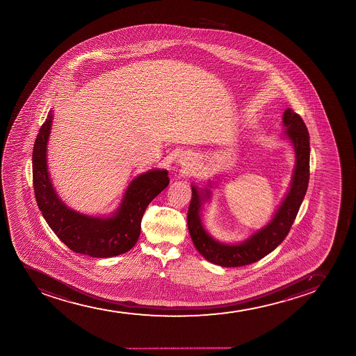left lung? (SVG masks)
<instances>
[{
  "label": "left lung",
  "mask_w": 356,
  "mask_h": 356,
  "mask_svg": "<svg viewBox=\"0 0 356 356\" xmlns=\"http://www.w3.org/2000/svg\"><path fill=\"white\" fill-rule=\"evenodd\" d=\"M282 139L289 140L293 146L296 165L290 188L272 220L252 234L245 241L225 243L217 241L205 230L200 211L211 197L210 188H198L191 185L193 198L188 207V227L196 250L208 261L222 267H240L257 262L273 252L290 232L299 208L307 193L310 178V136L302 118L292 109L282 115ZM209 186L213 188L211 181Z\"/></svg>",
  "instance_id": "8db88e82"
}]
</instances>
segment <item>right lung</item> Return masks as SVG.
<instances>
[{"instance_id":"right-lung-1","label":"right lung","mask_w":356,"mask_h":356,"mask_svg":"<svg viewBox=\"0 0 356 356\" xmlns=\"http://www.w3.org/2000/svg\"><path fill=\"white\" fill-rule=\"evenodd\" d=\"M54 113L49 111L33 148V186L42 216L74 253L111 258L127 253L138 242L143 213L170 184L168 170H149L131 180L119 208L109 216H90L70 208L58 196L47 168V143Z\"/></svg>"}]
</instances>
